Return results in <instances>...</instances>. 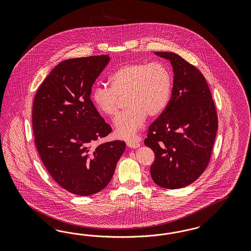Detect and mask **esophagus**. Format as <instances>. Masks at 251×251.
<instances>
[{
  "label": "esophagus",
  "instance_id": "obj_1",
  "mask_svg": "<svg viewBox=\"0 0 251 251\" xmlns=\"http://www.w3.org/2000/svg\"><path fill=\"white\" fill-rule=\"evenodd\" d=\"M127 145L130 148L134 149V148L140 147V143L136 142V141H129V142H127Z\"/></svg>",
  "mask_w": 251,
  "mask_h": 251
}]
</instances>
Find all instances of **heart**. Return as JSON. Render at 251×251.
I'll list each match as a JSON object with an SVG mask.
<instances>
[{
    "label": "heart",
    "instance_id": "heart-1",
    "mask_svg": "<svg viewBox=\"0 0 251 251\" xmlns=\"http://www.w3.org/2000/svg\"><path fill=\"white\" fill-rule=\"evenodd\" d=\"M109 81L111 86L95 85L92 99L101 113L114 117L119 113L122 99L127 98L129 108L114 121L116 133L122 139L135 136L146 116H159L170 99L172 77L162 62H132L122 65L111 74Z\"/></svg>",
    "mask_w": 251,
    "mask_h": 251
}]
</instances>
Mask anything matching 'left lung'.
<instances>
[{"label":"left lung","mask_w":251,"mask_h":251,"mask_svg":"<svg viewBox=\"0 0 251 251\" xmlns=\"http://www.w3.org/2000/svg\"><path fill=\"white\" fill-rule=\"evenodd\" d=\"M174 72L171 99L147 129L145 145L155 160L150 171L159 187L176 190L194 182L208 166L218 129L216 108L204 76L173 52H154Z\"/></svg>","instance_id":"left-lung-1"}]
</instances>
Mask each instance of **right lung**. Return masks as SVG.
<instances>
[{
  "mask_svg": "<svg viewBox=\"0 0 251 251\" xmlns=\"http://www.w3.org/2000/svg\"><path fill=\"white\" fill-rule=\"evenodd\" d=\"M109 61L102 55L61 61L33 103V132L43 165L61 188L79 196L106 188L126 148L123 141L96 143L112 130L90 99L92 85Z\"/></svg>",
  "mask_w": 251,
  "mask_h": 251,
  "instance_id": "1",
  "label": "right lung"
}]
</instances>
